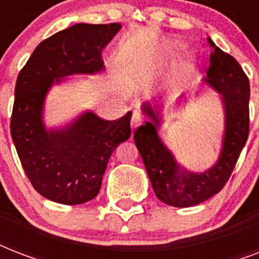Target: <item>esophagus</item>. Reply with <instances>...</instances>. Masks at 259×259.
Listing matches in <instances>:
<instances>
[{"mask_svg": "<svg viewBox=\"0 0 259 259\" xmlns=\"http://www.w3.org/2000/svg\"><path fill=\"white\" fill-rule=\"evenodd\" d=\"M142 122V118H141V114L137 113V111H134L133 115H132V129H136L138 126L141 125Z\"/></svg>", "mask_w": 259, "mask_h": 259, "instance_id": "esophagus-1", "label": "esophagus"}]
</instances>
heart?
<instances>
[{
    "label": "heart",
    "mask_w": 259,
    "mask_h": 259,
    "mask_svg": "<svg viewBox=\"0 0 259 259\" xmlns=\"http://www.w3.org/2000/svg\"><path fill=\"white\" fill-rule=\"evenodd\" d=\"M175 46H176V47H181V46H183V44H181V42H179V41H177L176 44H175Z\"/></svg>",
    "instance_id": "b5f03b06"
}]
</instances>
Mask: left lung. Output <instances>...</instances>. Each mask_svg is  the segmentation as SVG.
Instances as JSON below:
<instances>
[{"instance_id":"1","label":"left lung","mask_w":259,"mask_h":259,"mask_svg":"<svg viewBox=\"0 0 259 259\" xmlns=\"http://www.w3.org/2000/svg\"><path fill=\"white\" fill-rule=\"evenodd\" d=\"M204 80L221 94L225 109V136L217 164L201 173L181 168L158 137V109L144 103L142 111L150 118L134 132V142L141 154L157 199L172 207H192L217 195L229 181L249 136L250 83L239 63L213 44Z\"/></svg>"}]
</instances>
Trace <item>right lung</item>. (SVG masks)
Wrapping results in <instances>:
<instances>
[{"label":"right lung","mask_w":259,"mask_h":259,"mask_svg":"<svg viewBox=\"0 0 259 259\" xmlns=\"http://www.w3.org/2000/svg\"><path fill=\"white\" fill-rule=\"evenodd\" d=\"M121 24H75L36 47L14 89L10 134L26 176L41 196L82 204L99 193L113 150L129 140L132 111L105 121L91 111L63 129L47 130L44 101L54 83L74 74L103 70L102 50Z\"/></svg>","instance_id":"right-lung-1"}]
</instances>
